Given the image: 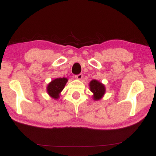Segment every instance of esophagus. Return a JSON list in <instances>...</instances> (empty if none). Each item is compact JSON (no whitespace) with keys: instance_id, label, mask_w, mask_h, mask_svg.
<instances>
[{"instance_id":"34e87169","label":"esophagus","mask_w":156,"mask_h":156,"mask_svg":"<svg viewBox=\"0 0 156 156\" xmlns=\"http://www.w3.org/2000/svg\"><path fill=\"white\" fill-rule=\"evenodd\" d=\"M83 74L82 73H80V74H79V75H75V78H76L77 79H79V80H81L82 78H83Z\"/></svg>"}]
</instances>
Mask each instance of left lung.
Returning a JSON list of instances; mask_svg holds the SVG:
<instances>
[{"label": "left lung", "mask_w": 156, "mask_h": 156, "mask_svg": "<svg viewBox=\"0 0 156 156\" xmlns=\"http://www.w3.org/2000/svg\"><path fill=\"white\" fill-rule=\"evenodd\" d=\"M90 90L93 93V100H101L105 93V87L104 84L99 82L97 80H92L89 84Z\"/></svg>", "instance_id": "obj_1"}]
</instances>
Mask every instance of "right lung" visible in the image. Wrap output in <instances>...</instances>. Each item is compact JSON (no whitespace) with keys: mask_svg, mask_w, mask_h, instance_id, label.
<instances>
[{"mask_svg":"<svg viewBox=\"0 0 156 156\" xmlns=\"http://www.w3.org/2000/svg\"><path fill=\"white\" fill-rule=\"evenodd\" d=\"M67 82L68 79L65 77L57 78L51 81L47 87V91L49 95L55 100L58 99L60 97V92L63 90Z\"/></svg>","mask_w":156,"mask_h":156,"instance_id":"add662e5","label":"right lung"}]
</instances>
